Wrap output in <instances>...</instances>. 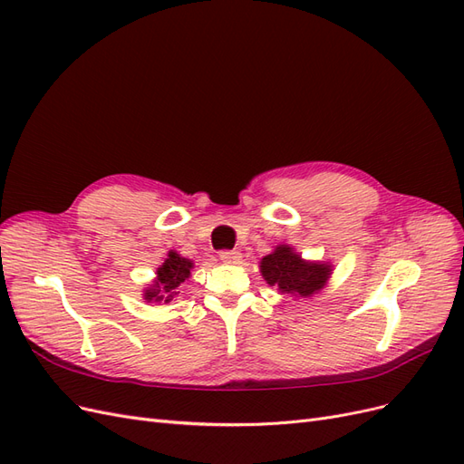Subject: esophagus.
I'll return each instance as SVG.
<instances>
[{"mask_svg":"<svg viewBox=\"0 0 464 464\" xmlns=\"http://www.w3.org/2000/svg\"><path fill=\"white\" fill-rule=\"evenodd\" d=\"M220 259L224 263H237L242 259V254L236 249H224V251H220Z\"/></svg>","mask_w":464,"mask_h":464,"instance_id":"esophagus-1","label":"esophagus"}]
</instances>
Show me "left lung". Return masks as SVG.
<instances>
[{
    "label": "left lung",
    "mask_w": 464,
    "mask_h": 464,
    "mask_svg": "<svg viewBox=\"0 0 464 464\" xmlns=\"http://www.w3.org/2000/svg\"><path fill=\"white\" fill-rule=\"evenodd\" d=\"M261 275L280 292L307 298L325 286L331 269L329 265L305 263L294 254L292 247L278 246L271 256L261 259Z\"/></svg>",
    "instance_id": "8db88e82"
}]
</instances>
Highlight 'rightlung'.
Masks as SVG:
<instances>
[{
	"instance_id": "obj_1",
	"label": "right lung",
	"mask_w": 464,
	"mask_h": 464,
	"mask_svg": "<svg viewBox=\"0 0 464 464\" xmlns=\"http://www.w3.org/2000/svg\"><path fill=\"white\" fill-rule=\"evenodd\" d=\"M191 266H193V263L189 259L179 257L176 251H170L164 265L159 266L154 285L145 292V300L147 302H160V300L170 302L178 294L176 288L189 276Z\"/></svg>"
}]
</instances>
